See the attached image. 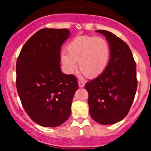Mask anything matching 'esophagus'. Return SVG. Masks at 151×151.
<instances>
[{"label": "esophagus", "instance_id": "obj_1", "mask_svg": "<svg viewBox=\"0 0 151 151\" xmlns=\"http://www.w3.org/2000/svg\"><path fill=\"white\" fill-rule=\"evenodd\" d=\"M78 84H79V87H83V86H84V82L81 80H79V81H78Z\"/></svg>", "mask_w": 151, "mask_h": 151}]
</instances>
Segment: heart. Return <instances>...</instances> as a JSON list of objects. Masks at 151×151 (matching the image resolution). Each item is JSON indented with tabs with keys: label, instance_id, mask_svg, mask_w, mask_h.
Returning a JSON list of instances; mask_svg holds the SVG:
<instances>
[{
	"label": "heart",
	"instance_id": "obj_1",
	"mask_svg": "<svg viewBox=\"0 0 151 151\" xmlns=\"http://www.w3.org/2000/svg\"><path fill=\"white\" fill-rule=\"evenodd\" d=\"M66 52L61 54V62L69 73L77 69L86 77H97L106 69L110 60L111 49L105 38L95 36H78L67 44Z\"/></svg>",
	"mask_w": 151,
	"mask_h": 151
}]
</instances>
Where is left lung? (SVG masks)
<instances>
[{"label":"left lung","mask_w":151,"mask_h":151,"mask_svg":"<svg viewBox=\"0 0 151 151\" xmlns=\"http://www.w3.org/2000/svg\"><path fill=\"white\" fill-rule=\"evenodd\" d=\"M109 43L111 57L101 74L86 84L91 119L109 125L124 119L129 112L137 90L136 63L128 45L109 31L99 30Z\"/></svg>","instance_id":"1"}]
</instances>
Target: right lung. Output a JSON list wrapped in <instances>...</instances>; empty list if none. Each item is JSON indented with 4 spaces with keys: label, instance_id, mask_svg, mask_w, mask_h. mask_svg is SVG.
<instances>
[{
    "label": "right lung",
    "instance_id": "1",
    "mask_svg": "<svg viewBox=\"0 0 151 151\" xmlns=\"http://www.w3.org/2000/svg\"><path fill=\"white\" fill-rule=\"evenodd\" d=\"M67 29L43 28L22 47L16 62V87L26 113L45 127L62 125L70 116L78 81L60 69L61 46Z\"/></svg>",
    "mask_w": 151,
    "mask_h": 151
}]
</instances>
